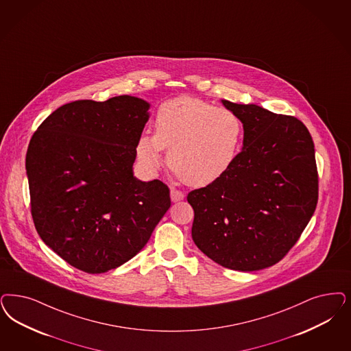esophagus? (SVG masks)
Returning <instances> with one entry per match:
<instances>
[{"instance_id":"1","label":"esophagus","mask_w":351,"mask_h":351,"mask_svg":"<svg viewBox=\"0 0 351 351\" xmlns=\"http://www.w3.org/2000/svg\"><path fill=\"white\" fill-rule=\"evenodd\" d=\"M169 195H171V201L172 202H179V201L184 199V193L180 192V191H178V189H171Z\"/></svg>"}]
</instances>
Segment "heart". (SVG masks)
Segmentation results:
<instances>
[{"mask_svg": "<svg viewBox=\"0 0 351 351\" xmlns=\"http://www.w3.org/2000/svg\"><path fill=\"white\" fill-rule=\"evenodd\" d=\"M156 133H143L136 143L141 167L153 172L169 149V169L184 184L204 188L219 182L236 165L245 127L230 109L193 97H178L159 106Z\"/></svg>", "mask_w": 351, "mask_h": 351, "instance_id": "heart-1", "label": "heart"}]
</instances>
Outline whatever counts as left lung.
<instances>
[{
    "mask_svg": "<svg viewBox=\"0 0 351 351\" xmlns=\"http://www.w3.org/2000/svg\"><path fill=\"white\" fill-rule=\"evenodd\" d=\"M241 118L243 146L219 182L188 194L192 237L220 266L258 271L288 254L317 204L314 141L302 121L221 99Z\"/></svg>",
    "mask_w": 351,
    "mask_h": 351,
    "instance_id": "1",
    "label": "left lung"
}]
</instances>
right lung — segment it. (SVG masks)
<instances>
[{
    "mask_svg": "<svg viewBox=\"0 0 351 351\" xmlns=\"http://www.w3.org/2000/svg\"><path fill=\"white\" fill-rule=\"evenodd\" d=\"M150 105L137 97L80 99L34 133L25 169L37 233L88 274L121 266L149 241L171 206L169 186L133 176Z\"/></svg>",
    "mask_w": 351,
    "mask_h": 351,
    "instance_id": "add662e5",
    "label": "right lung"
}]
</instances>
